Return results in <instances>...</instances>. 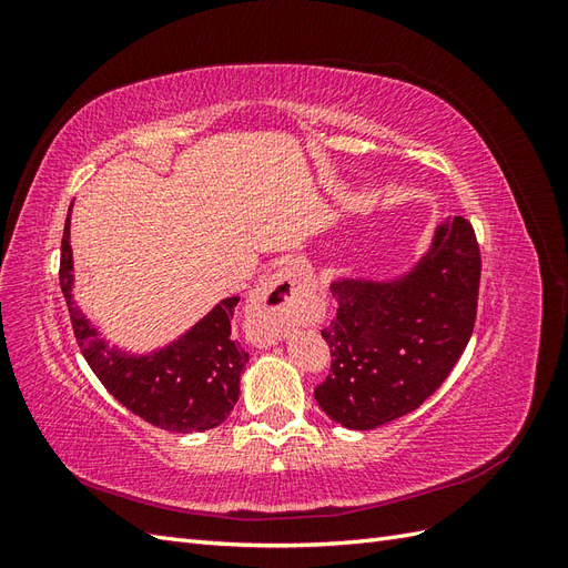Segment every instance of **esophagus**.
Here are the masks:
<instances>
[{
    "mask_svg": "<svg viewBox=\"0 0 568 568\" xmlns=\"http://www.w3.org/2000/svg\"><path fill=\"white\" fill-rule=\"evenodd\" d=\"M313 282L298 265H286L257 286L248 307V341L270 348L282 341L291 326L305 320Z\"/></svg>",
    "mask_w": 568,
    "mask_h": 568,
    "instance_id": "esophagus-1",
    "label": "esophagus"
}]
</instances>
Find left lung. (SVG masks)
I'll use <instances>...</instances> for the list:
<instances>
[{
  "instance_id": "1",
  "label": "left lung",
  "mask_w": 568,
  "mask_h": 568,
  "mask_svg": "<svg viewBox=\"0 0 568 568\" xmlns=\"http://www.w3.org/2000/svg\"><path fill=\"white\" fill-rule=\"evenodd\" d=\"M480 253L464 217L434 230L432 246L400 277H338L332 348L317 405L336 424L367 432L417 409L453 372L476 322Z\"/></svg>"
}]
</instances>
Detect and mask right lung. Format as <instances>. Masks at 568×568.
Wrapping results in <instances>:
<instances>
[{
  "instance_id": "add662e5",
  "label": "right lung",
  "mask_w": 568,
  "mask_h": 568,
  "mask_svg": "<svg viewBox=\"0 0 568 568\" xmlns=\"http://www.w3.org/2000/svg\"><path fill=\"white\" fill-rule=\"evenodd\" d=\"M73 280L71 211H68L59 282L71 313L75 341L99 382L120 405L165 432H209L230 417L239 400L242 369L248 363V353L232 338L230 320L239 296L222 298L209 315L168 346L134 355L109 346L99 336L73 298Z\"/></svg>"
}]
</instances>
